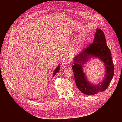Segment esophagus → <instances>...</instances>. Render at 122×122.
Returning <instances> with one entry per match:
<instances>
[{
  "mask_svg": "<svg viewBox=\"0 0 122 122\" xmlns=\"http://www.w3.org/2000/svg\"><path fill=\"white\" fill-rule=\"evenodd\" d=\"M70 62H71V60H70V58H69L68 57H65L63 61V63L65 65H68L70 63Z\"/></svg>",
  "mask_w": 122,
  "mask_h": 122,
  "instance_id": "esophagus-1",
  "label": "esophagus"
}]
</instances>
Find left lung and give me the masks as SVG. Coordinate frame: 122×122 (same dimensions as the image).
<instances>
[{"mask_svg": "<svg viewBox=\"0 0 122 122\" xmlns=\"http://www.w3.org/2000/svg\"><path fill=\"white\" fill-rule=\"evenodd\" d=\"M92 56L99 58L104 63L106 74L103 81L98 84L88 82L82 70V65ZM72 68L74 74L75 81L77 88L82 93L92 95L105 91L108 87L114 74V65L112 53L107 45L104 33L101 29H97L94 41L81 53L74 58Z\"/></svg>", "mask_w": 122, "mask_h": 122, "instance_id": "left-lung-1", "label": "left lung"}]
</instances>
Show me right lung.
Masks as SVG:
<instances>
[{
  "instance_id": "right-lung-1",
  "label": "right lung",
  "mask_w": 122,
  "mask_h": 122,
  "mask_svg": "<svg viewBox=\"0 0 122 122\" xmlns=\"http://www.w3.org/2000/svg\"><path fill=\"white\" fill-rule=\"evenodd\" d=\"M60 64H58V65L57 66V68H56V69H55V70H54V73H53V77H54V76H55V75H56V73L58 72V71H59V70H60Z\"/></svg>"
}]
</instances>
